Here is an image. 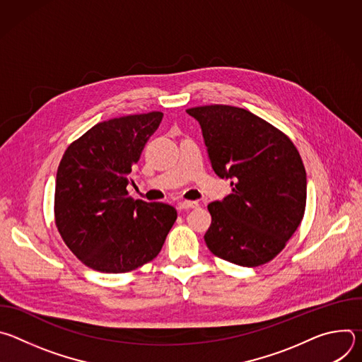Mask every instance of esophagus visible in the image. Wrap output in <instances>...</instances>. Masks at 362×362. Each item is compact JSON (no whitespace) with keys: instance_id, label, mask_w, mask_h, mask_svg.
Instances as JSON below:
<instances>
[{"instance_id":"esophagus-1","label":"esophagus","mask_w":362,"mask_h":362,"mask_svg":"<svg viewBox=\"0 0 362 362\" xmlns=\"http://www.w3.org/2000/svg\"><path fill=\"white\" fill-rule=\"evenodd\" d=\"M197 206H199V203L194 202V200H183V202H179V203H177V209L186 211V209L197 208Z\"/></svg>"}]
</instances>
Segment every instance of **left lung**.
I'll list each match as a JSON object with an SVG mask.
<instances>
[{
	"mask_svg": "<svg viewBox=\"0 0 362 362\" xmlns=\"http://www.w3.org/2000/svg\"><path fill=\"white\" fill-rule=\"evenodd\" d=\"M200 124L212 169L232 193L208 204L209 250L239 267H259L285 247L306 203V173L293 143L253 113L223 105L187 109Z\"/></svg>",
	"mask_w": 362,
	"mask_h": 362,
	"instance_id": "1",
	"label": "left lung"
}]
</instances>
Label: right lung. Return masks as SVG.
Segmentation results:
<instances>
[{"label":"right lung","mask_w":362,"mask_h":362,"mask_svg":"<svg viewBox=\"0 0 362 362\" xmlns=\"http://www.w3.org/2000/svg\"><path fill=\"white\" fill-rule=\"evenodd\" d=\"M163 113L101 122L73 141L59 165L54 215L70 250L88 268L123 274L156 257L177 212L129 196V175Z\"/></svg>","instance_id":"right-lung-1"}]
</instances>
